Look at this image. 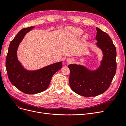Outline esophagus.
<instances>
[{"label": "esophagus", "instance_id": "esophagus-1", "mask_svg": "<svg viewBox=\"0 0 126 126\" xmlns=\"http://www.w3.org/2000/svg\"><path fill=\"white\" fill-rule=\"evenodd\" d=\"M72 59H67V62L68 63H71V62H72Z\"/></svg>", "mask_w": 126, "mask_h": 126}]
</instances>
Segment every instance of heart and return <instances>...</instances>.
Here are the masks:
<instances>
[{
	"instance_id": "1",
	"label": "heart",
	"mask_w": 126,
	"mask_h": 126,
	"mask_svg": "<svg viewBox=\"0 0 126 126\" xmlns=\"http://www.w3.org/2000/svg\"><path fill=\"white\" fill-rule=\"evenodd\" d=\"M69 32L71 35L75 37H80L83 32V30L78 28H71L70 29ZM87 36L85 35L83 36V38H87Z\"/></svg>"
}]
</instances>
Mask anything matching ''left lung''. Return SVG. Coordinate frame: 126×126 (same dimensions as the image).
<instances>
[{"mask_svg": "<svg viewBox=\"0 0 126 126\" xmlns=\"http://www.w3.org/2000/svg\"><path fill=\"white\" fill-rule=\"evenodd\" d=\"M97 46L103 53L100 65L90 70L76 64L68 66L70 69L69 85L75 93L80 96H97L107 90L116 72V48L108 35L96 27Z\"/></svg>", "mask_w": 126, "mask_h": 126, "instance_id": "8db88e82", "label": "left lung"}]
</instances>
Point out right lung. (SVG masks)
<instances>
[{"label": "right lung", "instance_id": "add662e5", "mask_svg": "<svg viewBox=\"0 0 126 126\" xmlns=\"http://www.w3.org/2000/svg\"><path fill=\"white\" fill-rule=\"evenodd\" d=\"M33 28L32 26L22 29L11 40L6 60L7 72L11 83L22 93L29 94L47 89L53 75L62 68V62L33 71L22 67L17 58V49L26 34Z\"/></svg>", "mask_w": 126, "mask_h": 126}]
</instances>
